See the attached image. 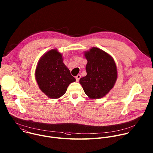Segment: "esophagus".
Returning a JSON list of instances; mask_svg holds the SVG:
<instances>
[{"label":"esophagus","mask_w":153,"mask_h":153,"mask_svg":"<svg viewBox=\"0 0 153 153\" xmlns=\"http://www.w3.org/2000/svg\"><path fill=\"white\" fill-rule=\"evenodd\" d=\"M80 77H81V76H80V74H78V75L76 77V81H77V82H79V80H80Z\"/></svg>","instance_id":"34e87169"}]
</instances>
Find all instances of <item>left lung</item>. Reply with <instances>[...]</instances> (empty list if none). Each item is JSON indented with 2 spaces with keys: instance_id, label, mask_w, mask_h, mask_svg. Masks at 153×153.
<instances>
[{
  "instance_id": "obj_1",
  "label": "left lung",
  "mask_w": 153,
  "mask_h": 153,
  "mask_svg": "<svg viewBox=\"0 0 153 153\" xmlns=\"http://www.w3.org/2000/svg\"><path fill=\"white\" fill-rule=\"evenodd\" d=\"M88 61L86 76L79 82L91 99L103 98L114 88L117 80V68L114 58L103 50L92 47L84 52Z\"/></svg>"
}]
</instances>
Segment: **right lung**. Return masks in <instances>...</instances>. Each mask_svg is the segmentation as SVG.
<instances>
[{"instance_id":"1","label":"right lung","mask_w":153,"mask_h":153,"mask_svg":"<svg viewBox=\"0 0 153 153\" xmlns=\"http://www.w3.org/2000/svg\"><path fill=\"white\" fill-rule=\"evenodd\" d=\"M35 76L40 90L52 99L62 97L69 85L76 81L64 64L62 53L56 48L48 51L40 58Z\"/></svg>"}]
</instances>
